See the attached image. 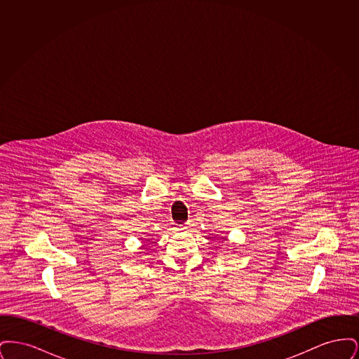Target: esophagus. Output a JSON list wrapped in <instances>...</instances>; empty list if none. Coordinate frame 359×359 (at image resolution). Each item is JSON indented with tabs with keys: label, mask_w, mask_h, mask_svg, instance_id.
Segmentation results:
<instances>
[{
	"label": "esophagus",
	"mask_w": 359,
	"mask_h": 359,
	"mask_svg": "<svg viewBox=\"0 0 359 359\" xmlns=\"http://www.w3.org/2000/svg\"><path fill=\"white\" fill-rule=\"evenodd\" d=\"M177 230L184 231V230H187V226H186V224H179V229H177Z\"/></svg>",
	"instance_id": "1"
}]
</instances>
